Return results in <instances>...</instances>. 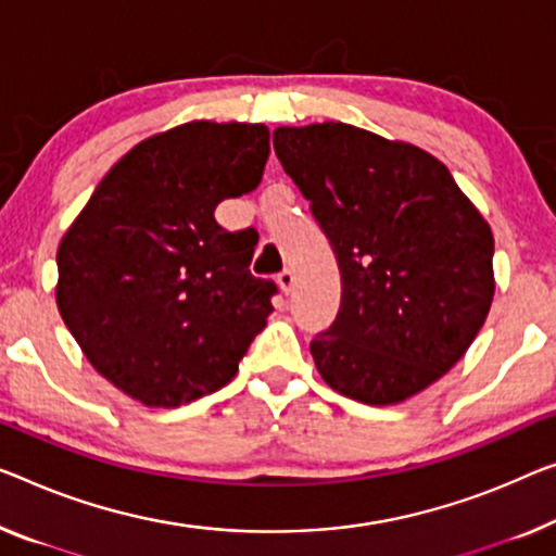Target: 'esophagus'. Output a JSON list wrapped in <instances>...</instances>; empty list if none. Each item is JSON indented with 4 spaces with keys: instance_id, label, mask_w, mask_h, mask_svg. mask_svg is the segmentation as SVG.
<instances>
[{
    "instance_id": "obj_1",
    "label": "esophagus",
    "mask_w": 556,
    "mask_h": 556,
    "mask_svg": "<svg viewBox=\"0 0 556 556\" xmlns=\"http://www.w3.org/2000/svg\"><path fill=\"white\" fill-rule=\"evenodd\" d=\"M277 281H279L281 292L289 294V292H292V287H294V271H292V269H285V271H281V275L277 277Z\"/></svg>"
}]
</instances>
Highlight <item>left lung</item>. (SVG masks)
I'll return each instance as SVG.
<instances>
[{
    "instance_id": "1",
    "label": "left lung",
    "mask_w": 556,
    "mask_h": 556,
    "mask_svg": "<svg viewBox=\"0 0 556 556\" xmlns=\"http://www.w3.org/2000/svg\"><path fill=\"white\" fill-rule=\"evenodd\" d=\"M329 237L342 309L309 344L334 392L389 407L457 364L494 300L492 227L434 154L344 122L277 127Z\"/></svg>"
}]
</instances>
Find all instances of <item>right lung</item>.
I'll use <instances>...</instances> for the list:
<instances>
[{
	"mask_svg": "<svg viewBox=\"0 0 556 556\" xmlns=\"http://www.w3.org/2000/svg\"><path fill=\"white\" fill-rule=\"evenodd\" d=\"M267 156L264 124L185 122L131 147L64 231L56 309L89 364L144 407L217 392L267 327L277 287L252 277V231L214 219L260 187Z\"/></svg>",
	"mask_w": 556,
	"mask_h": 556,
	"instance_id": "1",
	"label": "right lung"
}]
</instances>
